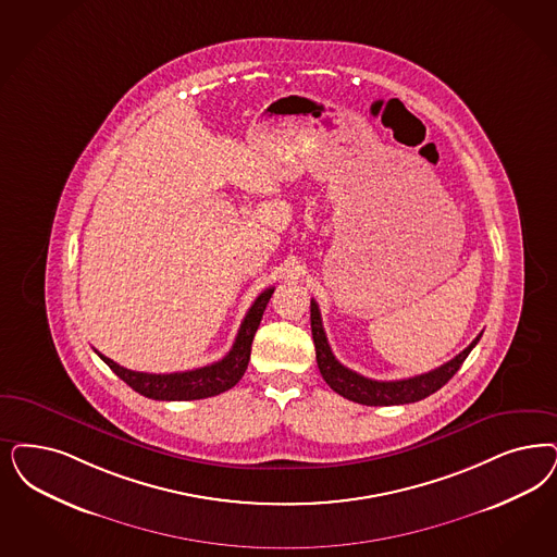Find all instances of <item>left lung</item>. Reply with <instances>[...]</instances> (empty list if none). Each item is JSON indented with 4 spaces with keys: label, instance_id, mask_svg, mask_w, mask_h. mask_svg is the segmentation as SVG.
Masks as SVG:
<instances>
[{
    "label": "left lung",
    "instance_id": "1",
    "mask_svg": "<svg viewBox=\"0 0 557 557\" xmlns=\"http://www.w3.org/2000/svg\"><path fill=\"white\" fill-rule=\"evenodd\" d=\"M310 329H312V339H314V349H317V364H319L325 383L335 393H339L342 397H346L354 404L374 405V407L376 405L416 404V401H422L425 397H430L432 393H436L455 376V372L465 362V358L471 354V349L478 346V342L481 339L480 333L469 344V347H465L460 351L459 356H455L450 362L438 366L436 370H430L425 374H418V376L404 379V381H372V379H366L362 374L339 364V360L333 356L329 342H326L319 305L314 300H310Z\"/></svg>",
    "mask_w": 557,
    "mask_h": 557
}]
</instances>
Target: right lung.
I'll use <instances>...</instances> for the list:
<instances>
[{"label":"right lung","mask_w":557,"mask_h":557,"mask_svg":"<svg viewBox=\"0 0 557 557\" xmlns=\"http://www.w3.org/2000/svg\"><path fill=\"white\" fill-rule=\"evenodd\" d=\"M273 288H268L257 296V300L249 308L245 321L240 323L238 335L232 344V349L220 360L203 368H195L187 372H171V374H148L135 372L116 364L111 358L100 356V360L109 366L121 381L129 384L139 395L156 399V401H193L220 395L238 383L247 370L250 360V344L263 319Z\"/></svg>","instance_id":"add662e5"}]
</instances>
